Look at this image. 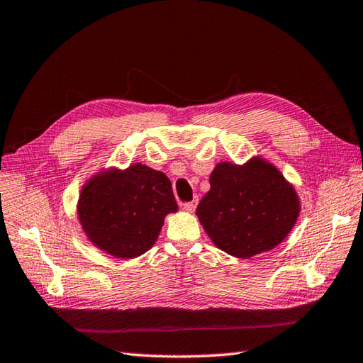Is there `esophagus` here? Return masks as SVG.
<instances>
[{"mask_svg": "<svg viewBox=\"0 0 363 363\" xmlns=\"http://www.w3.org/2000/svg\"><path fill=\"white\" fill-rule=\"evenodd\" d=\"M196 200H194V201H189V203H184L182 204V209L186 211V212H194L195 209H196Z\"/></svg>", "mask_w": 363, "mask_h": 363, "instance_id": "obj_1", "label": "esophagus"}]
</instances>
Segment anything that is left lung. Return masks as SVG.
Returning <instances> with one entry per match:
<instances>
[{"label": "left lung", "mask_w": 363, "mask_h": 363, "mask_svg": "<svg viewBox=\"0 0 363 363\" xmlns=\"http://www.w3.org/2000/svg\"><path fill=\"white\" fill-rule=\"evenodd\" d=\"M209 182L196 216L212 242L231 257L247 259L272 250L301 214L293 184L259 155L244 165L217 163Z\"/></svg>", "instance_id": "obj_1"}]
</instances>
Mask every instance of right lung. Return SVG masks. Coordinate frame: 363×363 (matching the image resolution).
I'll return each instance as SVG.
<instances>
[{
  "instance_id": "add662e5",
  "label": "right lung",
  "mask_w": 363,
  "mask_h": 363,
  "mask_svg": "<svg viewBox=\"0 0 363 363\" xmlns=\"http://www.w3.org/2000/svg\"><path fill=\"white\" fill-rule=\"evenodd\" d=\"M176 211L167 174L143 163L92 174L77 204L78 222L89 242L121 259L146 253L157 240L163 220Z\"/></svg>"
}]
</instances>
